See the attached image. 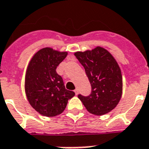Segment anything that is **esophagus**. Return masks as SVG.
Here are the masks:
<instances>
[{
	"label": "esophagus",
	"instance_id": "1",
	"mask_svg": "<svg viewBox=\"0 0 149 149\" xmlns=\"http://www.w3.org/2000/svg\"><path fill=\"white\" fill-rule=\"evenodd\" d=\"M74 91V93H75L76 95H77V94H78V89H75Z\"/></svg>",
	"mask_w": 149,
	"mask_h": 149
}]
</instances>
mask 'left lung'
I'll list each match as a JSON object with an SVG mask.
<instances>
[{"label":"left lung","instance_id":"8db88e82","mask_svg":"<svg viewBox=\"0 0 149 149\" xmlns=\"http://www.w3.org/2000/svg\"><path fill=\"white\" fill-rule=\"evenodd\" d=\"M74 55L82 65L91 85L88 96L78 94L87 110L94 115H104L113 110L120 101L123 78L117 62L104 48L77 52Z\"/></svg>","mask_w":149,"mask_h":149}]
</instances>
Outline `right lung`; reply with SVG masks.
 Here are the masks:
<instances>
[{
	"instance_id": "add662e5",
	"label": "right lung",
	"mask_w": 149,
	"mask_h": 149,
	"mask_svg": "<svg viewBox=\"0 0 149 149\" xmlns=\"http://www.w3.org/2000/svg\"><path fill=\"white\" fill-rule=\"evenodd\" d=\"M51 48H44L34 55L28 65L25 79L26 94L30 105L45 116H55L65 110L74 92L65 89L58 65L67 56Z\"/></svg>"
}]
</instances>
